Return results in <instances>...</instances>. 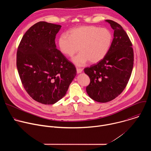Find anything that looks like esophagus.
Instances as JSON below:
<instances>
[{
  "label": "esophagus",
  "instance_id": "34e87169",
  "mask_svg": "<svg viewBox=\"0 0 151 151\" xmlns=\"http://www.w3.org/2000/svg\"><path fill=\"white\" fill-rule=\"evenodd\" d=\"M76 72H77V73H81L82 72V69L80 68H76Z\"/></svg>",
  "mask_w": 151,
  "mask_h": 151
}]
</instances>
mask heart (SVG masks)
Returning <instances> with one entry per match:
<instances>
[{
  "instance_id": "heart-1",
  "label": "heart",
  "mask_w": 151,
  "mask_h": 151,
  "mask_svg": "<svg viewBox=\"0 0 151 151\" xmlns=\"http://www.w3.org/2000/svg\"><path fill=\"white\" fill-rule=\"evenodd\" d=\"M112 34L106 28L83 26L69 30L68 35H60L57 44L60 52L72 57L79 50L80 53L72 58L73 63L82 66L88 61L94 64L101 61L109 51Z\"/></svg>"
}]
</instances>
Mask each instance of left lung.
<instances>
[{
	"label": "left lung",
	"mask_w": 151,
	"mask_h": 151,
	"mask_svg": "<svg viewBox=\"0 0 151 151\" xmlns=\"http://www.w3.org/2000/svg\"><path fill=\"white\" fill-rule=\"evenodd\" d=\"M114 30V39L109 51L96 64L84 69L90 78L86 88L89 97L100 103L110 101L125 89L133 68L132 44L121 25L106 19Z\"/></svg>",
	"instance_id": "1"
}]
</instances>
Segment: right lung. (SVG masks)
<instances>
[{"instance_id": "right-lung-1", "label": "right lung", "mask_w": 151, "mask_h": 151, "mask_svg": "<svg viewBox=\"0 0 151 151\" xmlns=\"http://www.w3.org/2000/svg\"><path fill=\"white\" fill-rule=\"evenodd\" d=\"M61 26L39 21L24 35L18 47L17 67L23 87L35 101L53 104L61 99L76 69L56 48Z\"/></svg>"}]
</instances>
